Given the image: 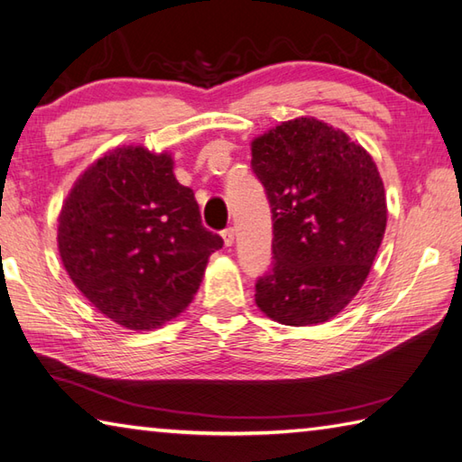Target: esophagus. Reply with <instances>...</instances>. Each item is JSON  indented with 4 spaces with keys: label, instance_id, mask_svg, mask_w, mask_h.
<instances>
[{
    "label": "esophagus",
    "instance_id": "esophagus-1",
    "mask_svg": "<svg viewBox=\"0 0 462 462\" xmlns=\"http://www.w3.org/2000/svg\"><path fill=\"white\" fill-rule=\"evenodd\" d=\"M221 235H223L225 247H231L233 241H235V229H233V227H229V229H225Z\"/></svg>",
    "mask_w": 462,
    "mask_h": 462
}]
</instances>
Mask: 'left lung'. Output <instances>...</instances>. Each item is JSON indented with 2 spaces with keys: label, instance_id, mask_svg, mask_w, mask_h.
<instances>
[{
  "label": "left lung",
  "instance_id": "obj_1",
  "mask_svg": "<svg viewBox=\"0 0 462 462\" xmlns=\"http://www.w3.org/2000/svg\"><path fill=\"white\" fill-rule=\"evenodd\" d=\"M251 167L273 213V267L255 303L291 327L333 319L359 293L387 227L373 157L341 129L297 117L253 139Z\"/></svg>",
  "mask_w": 462,
  "mask_h": 462
}]
</instances>
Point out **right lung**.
Wrapping results in <instances>:
<instances>
[{
    "label": "right lung",
    "mask_w": 462,
    "mask_h": 462,
    "mask_svg": "<svg viewBox=\"0 0 462 462\" xmlns=\"http://www.w3.org/2000/svg\"><path fill=\"white\" fill-rule=\"evenodd\" d=\"M58 249L73 285L99 313L152 331L191 303L219 235L201 223L173 157L117 147L89 165L63 201Z\"/></svg>",
    "instance_id": "right-lung-1"
}]
</instances>
